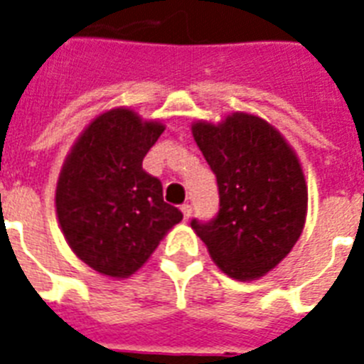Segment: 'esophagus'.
<instances>
[{
	"mask_svg": "<svg viewBox=\"0 0 364 364\" xmlns=\"http://www.w3.org/2000/svg\"><path fill=\"white\" fill-rule=\"evenodd\" d=\"M180 210H182V214H184V219L188 221L189 218H191V204H182L180 206Z\"/></svg>",
	"mask_w": 364,
	"mask_h": 364,
	"instance_id": "obj_1",
	"label": "esophagus"
}]
</instances>
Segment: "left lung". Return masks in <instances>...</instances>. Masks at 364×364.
<instances>
[{
  "label": "left lung",
  "instance_id": "left-lung-1",
  "mask_svg": "<svg viewBox=\"0 0 364 364\" xmlns=\"http://www.w3.org/2000/svg\"><path fill=\"white\" fill-rule=\"evenodd\" d=\"M191 132L219 191L215 218L191 219V229L229 277H262L292 251L305 225L307 186L296 152L247 113L218 126L197 122Z\"/></svg>",
  "mask_w": 364,
  "mask_h": 364
}]
</instances>
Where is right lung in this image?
I'll list each match as a JSON object with an SVG mask.
<instances>
[{
  "instance_id": "right-lung-1",
  "label": "right lung",
  "mask_w": 364,
  "mask_h": 364,
  "mask_svg": "<svg viewBox=\"0 0 364 364\" xmlns=\"http://www.w3.org/2000/svg\"><path fill=\"white\" fill-rule=\"evenodd\" d=\"M130 109L96 117L72 146L57 182L55 208L68 245L95 272L128 277L149 260L182 212L143 158L164 134Z\"/></svg>"
}]
</instances>
